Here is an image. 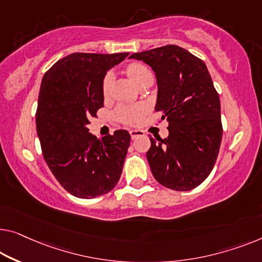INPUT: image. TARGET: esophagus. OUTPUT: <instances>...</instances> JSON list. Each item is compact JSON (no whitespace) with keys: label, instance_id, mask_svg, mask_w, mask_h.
I'll list each match as a JSON object with an SVG mask.
<instances>
[{"label":"esophagus","instance_id":"obj_1","mask_svg":"<svg viewBox=\"0 0 262 262\" xmlns=\"http://www.w3.org/2000/svg\"><path fill=\"white\" fill-rule=\"evenodd\" d=\"M129 134H130V138L133 140H135V139L140 138V136H143L144 132L140 130V129H132V130H129Z\"/></svg>","mask_w":262,"mask_h":262}]
</instances>
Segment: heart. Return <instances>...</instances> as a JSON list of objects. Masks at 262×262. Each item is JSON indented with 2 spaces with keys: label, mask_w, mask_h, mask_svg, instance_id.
Returning <instances> with one entry per match:
<instances>
[{
  "label": "heart",
  "mask_w": 262,
  "mask_h": 262,
  "mask_svg": "<svg viewBox=\"0 0 262 262\" xmlns=\"http://www.w3.org/2000/svg\"><path fill=\"white\" fill-rule=\"evenodd\" d=\"M126 72L128 76L135 82L136 85H140L144 81L153 80V73L147 67L146 64L134 62L127 66ZM113 82V75L111 73L106 74L102 81V93L104 96H107L111 92ZM148 112V106L146 104H123L118 107L115 111V118L121 123L127 124V126H135L141 122L143 115Z\"/></svg>",
  "instance_id": "1"
}]
</instances>
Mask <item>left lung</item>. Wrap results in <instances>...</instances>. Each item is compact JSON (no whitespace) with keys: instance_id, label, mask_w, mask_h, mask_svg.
<instances>
[{"instance_id":"1","label":"left lung","mask_w":262,"mask_h":262,"mask_svg":"<svg viewBox=\"0 0 262 262\" xmlns=\"http://www.w3.org/2000/svg\"><path fill=\"white\" fill-rule=\"evenodd\" d=\"M130 58L154 70L155 112L168 121V138H149L151 173L169 189H194L212 171L222 139L220 97L208 69L204 61L174 45L135 53Z\"/></svg>"}]
</instances>
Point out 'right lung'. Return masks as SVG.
Instances as JSON below:
<instances>
[{
  "instance_id": "obj_1",
  "label": "right lung",
  "mask_w": 262,
  "mask_h": 262,
  "mask_svg": "<svg viewBox=\"0 0 262 262\" xmlns=\"http://www.w3.org/2000/svg\"><path fill=\"white\" fill-rule=\"evenodd\" d=\"M129 53H74L58 60L42 79L36 130L49 169L74 196L94 199L119 182L130 135L127 130L99 140L89 119L103 107L102 81L107 70Z\"/></svg>"
}]
</instances>
